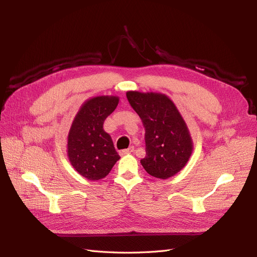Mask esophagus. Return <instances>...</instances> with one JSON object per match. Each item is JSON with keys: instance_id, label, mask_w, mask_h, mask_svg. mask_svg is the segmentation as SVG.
<instances>
[{"instance_id": "esophagus-1", "label": "esophagus", "mask_w": 257, "mask_h": 257, "mask_svg": "<svg viewBox=\"0 0 257 257\" xmlns=\"http://www.w3.org/2000/svg\"><path fill=\"white\" fill-rule=\"evenodd\" d=\"M133 151H134V147H130V148H127V149L122 150V151H121V154H122V155H125V154H128V153L133 152Z\"/></svg>"}]
</instances>
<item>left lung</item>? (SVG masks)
I'll return each mask as SVG.
<instances>
[{
  "instance_id": "1",
  "label": "left lung",
  "mask_w": 257,
  "mask_h": 257,
  "mask_svg": "<svg viewBox=\"0 0 257 257\" xmlns=\"http://www.w3.org/2000/svg\"><path fill=\"white\" fill-rule=\"evenodd\" d=\"M126 97L146 132L143 167L159 179L175 176L186 165L193 152L192 137L181 113L173 100L162 93L127 91Z\"/></svg>"
}]
</instances>
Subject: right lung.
<instances>
[{"label":"right lung","mask_w":257,"mask_h":257,"mask_svg":"<svg viewBox=\"0 0 257 257\" xmlns=\"http://www.w3.org/2000/svg\"><path fill=\"white\" fill-rule=\"evenodd\" d=\"M119 104L118 96L89 98L75 115L67 136V157L74 169L90 181L105 178L120 159L112 139L103 128Z\"/></svg>","instance_id":"right-lung-1"}]
</instances>
